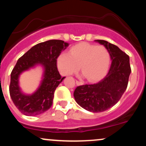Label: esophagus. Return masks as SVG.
<instances>
[{"mask_svg": "<svg viewBox=\"0 0 146 146\" xmlns=\"http://www.w3.org/2000/svg\"><path fill=\"white\" fill-rule=\"evenodd\" d=\"M76 84L77 85H82L83 82H80V81H78V80H76Z\"/></svg>", "mask_w": 146, "mask_h": 146, "instance_id": "34e87169", "label": "esophagus"}]
</instances>
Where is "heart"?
Returning <instances> with one entry per match:
<instances>
[{"label": "heart", "mask_w": 146, "mask_h": 146, "mask_svg": "<svg viewBox=\"0 0 146 146\" xmlns=\"http://www.w3.org/2000/svg\"><path fill=\"white\" fill-rule=\"evenodd\" d=\"M110 60V53L104 46L81 42L72 46L69 53H60L57 59V66L64 75L77 73L80 66L87 80L93 82L104 76Z\"/></svg>", "instance_id": "b5f03b06"}]
</instances>
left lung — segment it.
I'll use <instances>...</instances> for the list:
<instances>
[{
	"label": "left lung",
	"mask_w": 146,
	"mask_h": 146,
	"mask_svg": "<svg viewBox=\"0 0 146 146\" xmlns=\"http://www.w3.org/2000/svg\"><path fill=\"white\" fill-rule=\"evenodd\" d=\"M96 41L109 52L112 60L109 71L98 83L78 86L73 95L85 110L100 113L112 108L121 99L128 86L131 68L129 56L118 46L103 40Z\"/></svg>",
	"instance_id": "left-lung-1"
}]
</instances>
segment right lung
Wrapping results in <instances>:
<instances>
[{
	"label": "right lung",
	"instance_id": "obj_1",
	"mask_svg": "<svg viewBox=\"0 0 146 146\" xmlns=\"http://www.w3.org/2000/svg\"><path fill=\"white\" fill-rule=\"evenodd\" d=\"M68 44L60 40L38 43L18 59L11 73L9 94L16 108L25 115L35 116L44 113L53 104L54 92L65 77L62 78L57 68V59ZM38 63L44 66V78L38 89L32 95L20 91L18 78L22 72Z\"/></svg>",
	"mask_w": 146,
	"mask_h": 146
}]
</instances>
